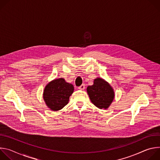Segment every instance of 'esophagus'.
<instances>
[{
  "label": "esophagus",
  "instance_id": "esophagus-1",
  "mask_svg": "<svg viewBox=\"0 0 160 160\" xmlns=\"http://www.w3.org/2000/svg\"><path fill=\"white\" fill-rule=\"evenodd\" d=\"M85 88V85H84V84H82V85H81L78 87V89H80V90H84Z\"/></svg>",
  "mask_w": 160,
  "mask_h": 160
}]
</instances>
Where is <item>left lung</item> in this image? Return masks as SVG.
<instances>
[{"label":"left lung","instance_id":"1","mask_svg":"<svg viewBox=\"0 0 160 160\" xmlns=\"http://www.w3.org/2000/svg\"><path fill=\"white\" fill-rule=\"evenodd\" d=\"M87 90L91 102L100 109L108 108L115 96L112 87L100 78L95 79L94 84L88 86Z\"/></svg>","mask_w":160,"mask_h":160}]
</instances>
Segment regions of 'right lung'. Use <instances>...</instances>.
<instances>
[{
  "label": "right lung",
  "instance_id": "add662e5",
  "mask_svg": "<svg viewBox=\"0 0 160 160\" xmlns=\"http://www.w3.org/2000/svg\"><path fill=\"white\" fill-rule=\"evenodd\" d=\"M73 90L72 84L66 82L63 78L56 79L45 87L43 98L51 110L58 111L68 103Z\"/></svg>",
  "mask_w": 160,
  "mask_h": 160
}]
</instances>
